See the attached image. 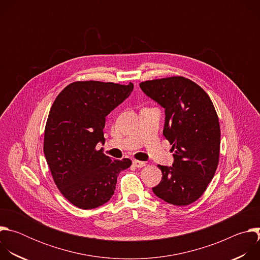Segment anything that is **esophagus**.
Segmentation results:
<instances>
[{"instance_id": "esophagus-1", "label": "esophagus", "mask_w": 260, "mask_h": 260, "mask_svg": "<svg viewBox=\"0 0 260 260\" xmlns=\"http://www.w3.org/2000/svg\"><path fill=\"white\" fill-rule=\"evenodd\" d=\"M133 165L136 167V168H143L146 166V164L144 161H140V160H136L134 159L133 160Z\"/></svg>"}]
</instances>
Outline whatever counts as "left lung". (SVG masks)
<instances>
[{
  "mask_svg": "<svg viewBox=\"0 0 260 260\" xmlns=\"http://www.w3.org/2000/svg\"><path fill=\"white\" fill-rule=\"evenodd\" d=\"M143 92L165 109L164 136L172 145V167L160 166L162 179L153 193L175 206L199 200L219 161L220 125L205 90L184 77L140 83Z\"/></svg>",
  "mask_w": 260,
  "mask_h": 260,
  "instance_id": "left-lung-1",
  "label": "left lung"
}]
</instances>
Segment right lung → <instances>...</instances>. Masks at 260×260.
I'll use <instances>...</instances> for the list:
<instances>
[{"label":"right lung","instance_id":"add662e5","mask_svg":"<svg viewBox=\"0 0 260 260\" xmlns=\"http://www.w3.org/2000/svg\"><path fill=\"white\" fill-rule=\"evenodd\" d=\"M134 84L74 82L56 96L44 134V154L61 194L83 210L112 198L119 173L132 160L111 159L95 147L105 143L106 117L126 100Z\"/></svg>","mask_w":260,"mask_h":260}]
</instances>
